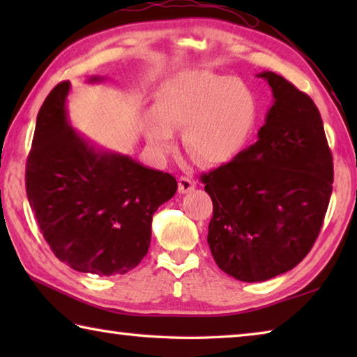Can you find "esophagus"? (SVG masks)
<instances>
[{"instance_id": "esophagus-1", "label": "esophagus", "mask_w": 357, "mask_h": 357, "mask_svg": "<svg viewBox=\"0 0 357 357\" xmlns=\"http://www.w3.org/2000/svg\"><path fill=\"white\" fill-rule=\"evenodd\" d=\"M178 184H179V192L187 193L193 190V187H195V181H192L189 176H181L178 179Z\"/></svg>"}]
</instances>
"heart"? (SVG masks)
Masks as SVG:
<instances>
[{
    "mask_svg": "<svg viewBox=\"0 0 357 357\" xmlns=\"http://www.w3.org/2000/svg\"><path fill=\"white\" fill-rule=\"evenodd\" d=\"M255 118L253 96L238 78L185 70L159 88L143 132L151 151L165 155L173 132L184 129L185 149L204 164L217 165L243 149Z\"/></svg>",
    "mask_w": 357,
    "mask_h": 357,
    "instance_id": "heart-1",
    "label": "heart"
}]
</instances>
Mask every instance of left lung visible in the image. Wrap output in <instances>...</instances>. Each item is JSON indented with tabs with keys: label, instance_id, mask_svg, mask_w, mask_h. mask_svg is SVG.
Here are the masks:
<instances>
[{
	"label": "left lung",
	"instance_id": "1",
	"mask_svg": "<svg viewBox=\"0 0 357 357\" xmlns=\"http://www.w3.org/2000/svg\"><path fill=\"white\" fill-rule=\"evenodd\" d=\"M258 77L274 96L258 142L200 176L213 200L211 253L223 273L241 282L269 280L305 258L334 183L315 102L274 72Z\"/></svg>",
	"mask_w": 357,
	"mask_h": 357
}]
</instances>
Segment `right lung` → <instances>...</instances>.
Here are the masks:
<instances>
[{
    "mask_svg": "<svg viewBox=\"0 0 357 357\" xmlns=\"http://www.w3.org/2000/svg\"><path fill=\"white\" fill-rule=\"evenodd\" d=\"M69 89V82L56 84L38 113L25 174L29 206L59 261L78 273L126 274L148 253L153 215L178 183L78 135L66 112Z\"/></svg>",
    "mask_w": 357,
    "mask_h": 357,
    "instance_id": "1",
    "label": "right lung"
}]
</instances>
